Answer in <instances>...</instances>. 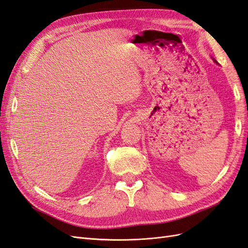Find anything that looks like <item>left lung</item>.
<instances>
[{
	"mask_svg": "<svg viewBox=\"0 0 248 248\" xmlns=\"http://www.w3.org/2000/svg\"><path fill=\"white\" fill-rule=\"evenodd\" d=\"M214 62H216V61H215V60H214ZM216 63H217V62H216Z\"/></svg>",
	"mask_w": 248,
	"mask_h": 248,
	"instance_id": "8db88e82",
	"label": "left lung"
}]
</instances>
